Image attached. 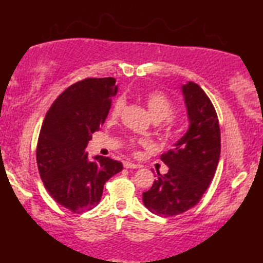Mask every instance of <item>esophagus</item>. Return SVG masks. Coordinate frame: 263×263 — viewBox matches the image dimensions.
<instances>
[{
    "label": "esophagus",
    "instance_id": "1",
    "mask_svg": "<svg viewBox=\"0 0 263 263\" xmlns=\"http://www.w3.org/2000/svg\"><path fill=\"white\" fill-rule=\"evenodd\" d=\"M123 166H124L125 168H139V167H140V165L132 163V161H124V163H123Z\"/></svg>",
    "mask_w": 263,
    "mask_h": 263
}]
</instances>
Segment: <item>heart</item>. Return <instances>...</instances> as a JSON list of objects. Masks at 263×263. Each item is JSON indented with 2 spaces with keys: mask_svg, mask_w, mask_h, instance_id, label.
<instances>
[{
  "mask_svg": "<svg viewBox=\"0 0 263 263\" xmlns=\"http://www.w3.org/2000/svg\"><path fill=\"white\" fill-rule=\"evenodd\" d=\"M145 103L154 121L161 122L167 120V123H170V118L175 114V105L172 103V100L165 93L160 91H152L147 93L145 97ZM124 104L125 102L122 97L115 100L114 105L111 107V118H118L121 116L122 111L124 109ZM130 146L133 148H135L138 145H136V142L133 141L130 142Z\"/></svg>",
  "mask_w": 263,
  "mask_h": 263,
  "instance_id": "1",
  "label": "heart"
}]
</instances>
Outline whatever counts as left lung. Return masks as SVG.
I'll list each match as a JSON object with an SVG mask.
<instances>
[{"mask_svg": "<svg viewBox=\"0 0 263 263\" xmlns=\"http://www.w3.org/2000/svg\"><path fill=\"white\" fill-rule=\"evenodd\" d=\"M190 125L185 135L160 159L167 174L158 172L152 188L142 194L143 204L160 217H174L199 203L217 170L220 128L211 99L197 84L182 87Z\"/></svg>", "mask_w": 263, "mask_h": 263, "instance_id": "obj_1", "label": "left lung"}]
</instances>
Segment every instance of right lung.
<instances>
[{
	"label": "right lung",
	"instance_id": "1",
	"mask_svg": "<svg viewBox=\"0 0 263 263\" xmlns=\"http://www.w3.org/2000/svg\"><path fill=\"white\" fill-rule=\"evenodd\" d=\"M117 93L114 78H86L61 93L43 121L37 143L39 175L50 196L74 213L95 208L104 184L123 168L121 161L85 148L109 114Z\"/></svg>",
	"mask_w": 263,
	"mask_h": 263
}]
</instances>
